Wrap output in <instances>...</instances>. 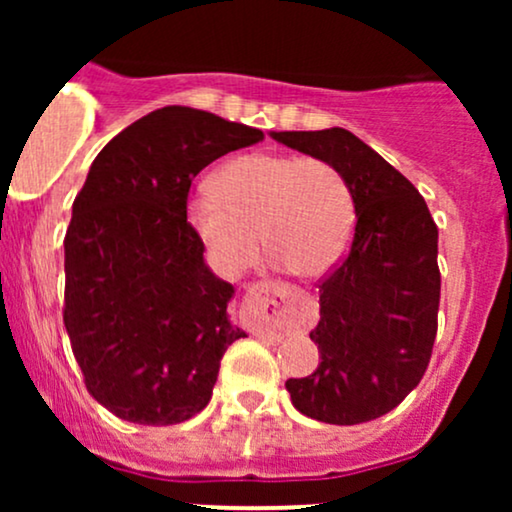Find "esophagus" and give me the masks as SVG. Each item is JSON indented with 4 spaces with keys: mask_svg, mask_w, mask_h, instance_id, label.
<instances>
[{
    "mask_svg": "<svg viewBox=\"0 0 512 512\" xmlns=\"http://www.w3.org/2000/svg\"><path fill=\"white\" fill-rule=\"evenodd\" d=\"M243 320L257 337L279 339L313 325L315 303L293 286L257 281L243 298Z\"/></svg>",
    "mask_w": 512,
    "mask_h": 512,
    "instance_id": "1",
    "label": "esophagus"
}]
</instances>
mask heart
<instances>
[{
	"label": "heart",
	"mask_w": 512,
	"mask_h": 512,
	"mask_svg": "<svg viewBox=\"0 0 512 512\" xmlns=\"http://www.w3.org/2000/svg\"><path fill=\"white\" fill-rule=\"evenodd\" d=\"M187 226L216 267L248 269L264 248L305 279L330 274L354 233L356 209L346 175L320 156L257 151L226 163L214 192L185 207Z\"/></svg>",
	"instance_id": "heart-1"
}]
</instances>
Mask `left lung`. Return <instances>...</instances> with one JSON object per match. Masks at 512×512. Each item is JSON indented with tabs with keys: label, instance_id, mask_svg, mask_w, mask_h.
Masks as SVG:
<instances>
[{
	"label": "left lung",
	"instance_id": "obj_1",
	"mask_svg": "<svg viewBox=\"0 0 512 512\" xmlns=\"http://www.w3.org/2000/svg\"><path fill=\"white\" fill-rule=\"evenodd\" d=\"M276 142L332 161L354 192L344 260L317 284L310 339L320 366L286 380L293 407L354 426L387 414L424 378L438 332V226L424 197L349 129L274 132Z\"/></svg>",
	"mask_w": 512,
	"mask_h": 512
}]
</instances>
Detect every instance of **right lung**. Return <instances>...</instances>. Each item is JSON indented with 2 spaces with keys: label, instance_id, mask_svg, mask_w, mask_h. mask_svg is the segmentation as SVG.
Segmentation results:
<instances>
[{
  "label": "right lung",
  "instance_id": "add662e5",
  "mask_svg": "<svg viewBox=\"0 0 512 512\" xmlns=\"http://www.w3.org/2000/svg\"><path fill=\"white\" fill-rule=\"evenodd\" d=\"M264 134L207 110H154L91 163L64 236V327L86 390L120 419L170 426L209 404L236 339L233 286L187 226L195 175Z\"/></svg>",
  "mask_w": 512,
  "mask_h": 512
}]
</instances>
